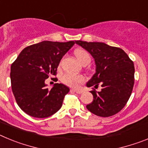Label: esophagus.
I'll return each mask as SVG.
<instances>
[{"label": "esophagus", "mask_w": 148, "mask_h": 148, "mask_svg": "<svg viewBox=\"0 0 148 148\" xmlns=\"http://www.w3.org/2000/svg\"><path fill=\"white\" fill-rule=\"evenodd\" d=\"M72 92H75L78 94H82V92H84L83 90H75V89H72L71 90Z\"/></svg>", "instance_id": "1"}]
</instances>
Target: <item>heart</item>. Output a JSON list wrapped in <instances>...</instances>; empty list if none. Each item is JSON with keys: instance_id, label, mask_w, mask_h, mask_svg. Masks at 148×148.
Instances as JSON below:
<instances>
[{"instance_id": "1", "label": "heart", "mask_w": 148, "mask_h": 148, "mask_svg": "<svg viewBox=\"0 0 148 148\" xmlns=\"http://www.w3.org/2000/svg\"><path fill=\"white\" fill-rule=\"evenodd\" d=\"M75 55L77 59L83 63L84 61H90V56L87 51L84 49H76L75 51ZM84 81V77L82 75L73 74V73H66L62 76V82L70 87H76L79 84L82 83Z\"/></svg>"}]
</instances>
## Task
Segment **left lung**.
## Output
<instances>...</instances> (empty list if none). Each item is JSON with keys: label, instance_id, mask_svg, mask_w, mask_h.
I'll return each mask as SVG.
<instances>
[{"label": "left lung", "instance_id": "1", "mask_svg": "<svg viewBox=\"0 0 148 148\" xmlns=\"http://www.w3.org/2000/svg\"><path fill=\"white\" fill-rule=\"evenodd\" d=\"M90 53L95 60V73L87 83V87L101 90L90 91L92 103L87 109L96 116L109 117L119 113L125 106L134 84V64L123 49L101 42L75 40Z\"/></svg>", "mask_w": 148, "mask_h": 148}]
</instances>
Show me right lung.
<instances>
[{"label":"right lung","instance_id":"obj_1","mask_svg":"<svg viewBox=\"0 0 148 148\" xmlns=\"http://www.w3.org/2000/svg\"><path fill=\"white\" fill-rule=\"evenodd\" d=\"M75 41L44 40L24 48L11 66L12 90L18 105L29 116L47 118L61 108L70 91L63 84L47 88L45 80L56 75L61 58Z\"/></svg>","mask_w":148,"mask_h":148}]
</instances>
